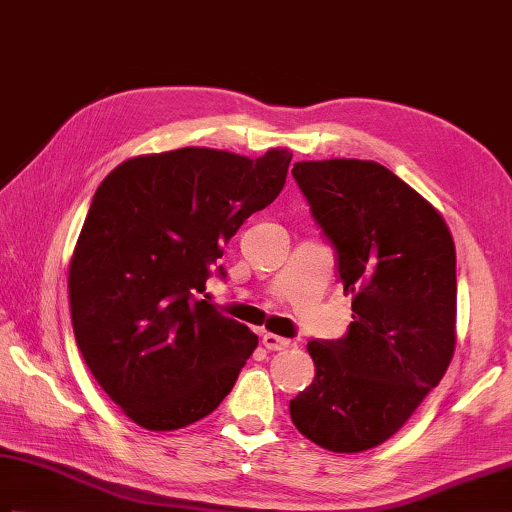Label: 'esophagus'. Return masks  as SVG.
<instances>
[{
  "instance_id": "obj_1",
  "label": "esophagus",
  "mask_w": 512,
  "mask_h": 512,
  "mask_svg": "<svg viewBox=\"0 0 512 512\" xmlns=\"http://www.w3.org/2000/svg\"><path fill=\"white\" fill-rule=\"evenodd\" d=\"M263 346L267 348V351H288V348L297 346V342H292V339H288V337H279L274 333H265Z\"/></svg>"
}]
</instances>
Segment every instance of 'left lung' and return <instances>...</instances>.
<instances>
[{
    "mask_svg": "<svg viewBox=\"0 0 512 512\" xmlns=\"http://www.w3.org/2000/svg\"><path fill=\"white\" fill-rule=\"evenodd\" d=\"M292 175L337 249L353 321L337 342H308L315 380L290 400V416L324 450L364 452L407 423L452 362L454 238L378 161H297Z\"/></svg>",
    "mask_w": 512,
    "mask_h": 512,
    "instance_id": "left-lung-1",
    "label": "left lung"
}]
</instances>
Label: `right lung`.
Listing matches in <instances>:
<instances>
[{"mask_svg":"<svg viewBox=\"0 0 512 512\" xmlns=\"http://www.w3.org/2000/svg\"><path fill=\"white\" fill-rule=\"evenodd\" d=\"M290 159L191 146L125 159L96 188L69 263L71 324L96 382L139 427L209 416L256 351L258 337L197 292L240 224L281 193Z\"/></svg>","mask_w":512,"mask_h":512,"instance_id":"add662e5","label":"right lung"}]
</instances>
